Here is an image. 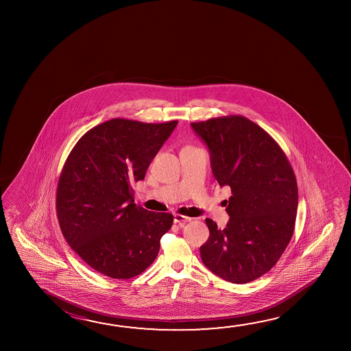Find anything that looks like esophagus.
<instances>
[{
	"mask_svg": "<svg viewBox=\"0 0 351 351\" xmlns=\"http://www.w3.org/2000/svg\"><path fill=\"white\" fill-rule=\"evenodd\" d=\"M187 221H191V218H189V217H184V215H180V214L173 215V223L175 224L184 225Z\"/></svg>",
	"mask_w": 351,
	"mask_h": 351,
	"instance_id": "esophagus-1",
	"label": "esophagus"
}]
</instances>
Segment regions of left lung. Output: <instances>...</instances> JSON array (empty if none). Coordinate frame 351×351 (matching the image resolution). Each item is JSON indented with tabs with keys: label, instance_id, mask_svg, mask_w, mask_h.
I'll return each instance as SVG.
<instances>
[{
	"label": "left lung",
	"instance_id": "1",
	"mask_svg": "<svg viewBox=\"0 0 351 351\" xmlns=\"http://www.w3.org/2000/svg\"><path fill=\"white\" fill-rule=\"evenodd\" d=\"M191 127L207 145L214 178L232 193L225 229L206 219L210 235L199 248L202 262L226 282H252L276 265L291 240L299 204L293 169L276 141L246 117Z\"/></svg>",
	"mask_w": 351,
	"mask_h": 351
}]
</instances>
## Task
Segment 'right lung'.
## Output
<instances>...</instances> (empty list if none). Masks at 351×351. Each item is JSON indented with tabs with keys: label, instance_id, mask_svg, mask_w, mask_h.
<instances>
[{
	"label": "right lung",
	"instance_id": "add662e5",
	"mask_svg": "<svg viewBox=\"0 0 351 351\" xmlns=\"http://www.w3.org/2000/svg\"><path fill=\"white\" fill-rule=\"evenodd\" d=\"M176 125L106 121L88 131L66 160L56 195L58 223L71 248L104 276L141 274L173 225L171 214L134 204L132 184L144 180Z\"/></svg>",
	"mask_w": 351,
	"mask_h": 351
}]
</instances>
